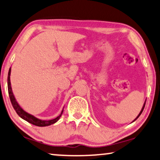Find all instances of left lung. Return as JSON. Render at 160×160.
<instances>
[{
	"label": "left lung",
	"mask_w": 160,
	"mask_h": 160,
	"mask_svg": "<svg viewBox=\"0 0 160 160\" xmlns=\"http://www.w3.org/2000/svg\"><path fill=\"white\" fill-rule=\"evenodd\" d=\"M145 103H146V102H144V104H143V107H142V110H141V111H140L139 114H138V116H137V117H136V118L133 120V122H134V121H135V120H136V119H137V118H138L140 116V115H141V114H142V112H143V108H144V107H145Z\"/></svg>",
	"instance_id": "left-lung-1"
}]
</instances>
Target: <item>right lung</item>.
Returning a JSON list of instances; mask_svg holds the SVG:
<instances>
[{
	"label": "right lung",
	"mask_w": 160,
	"mask_h": 160,
	"mask_svg": "<svg viewBox=\"0 0 160 160\" xmlns=\"http://www.w3.org/2000/svg\"><path fill=\"white\" fill-rule=\"evenodd\" d=\"M11 68H9L8 71V94H9V97H10L11 104H12L13 109L16 110L17 114L18 115V116L20 118H22V119H24L26 120V121L30 122V123L34 125V126H40V127H44V126H50L55 122H56L58 120L60 119V118L61 117L62 114L63 112V109L62 110L61 114H60L58 116L57 118H55L54 119L52 120H40L38 118L34 117V115H32L29 113L27 112L26 111H24L23 109L21 108V106L18 105V103L17 102V99H16L14 95L13 94V91L12 89H11V81H10V76H11Z\"/></svg>",
	"instance_id": "obj_1"
}]
</instances>
